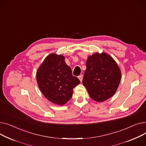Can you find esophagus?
Wrapping results in <instances>:
<instances>
[{
	"instance_id": "34e87169",
	"label": "esophagus",
	"mask_w": 146,
	"mask_h": 146,
	"mask_svg": "<svg viewBox=\"0 0 146 146\" xmlns=\"http://www.w3.org/2000/svg\"><path fill=\"white\" fill-rule=\"evenodd\" d=\"M82 78H83V76L82 75H81L78 76V78H79V80H80L81 82H82Z\"/></svg>"
}]
</instances>
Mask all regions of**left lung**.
I'll list each match as a JSON object with an SVG mask.
<instances>
[{"instance_id": "obj_1", "label": "left lung", "mask_w": 146, "mask_h": 146, "mask_svg": "<svg viewBox=\"0 0 146 146\" xmlns=\"http://www.w3.org/2000/svg\"><path fill=\"white\" fill-rule=\"evenodd\" d=\"M82 84L90 97L103 102L114 95L121 78V72L110 55L97 52L90 55L86 61Z\"/></svg>"}]
</instances>
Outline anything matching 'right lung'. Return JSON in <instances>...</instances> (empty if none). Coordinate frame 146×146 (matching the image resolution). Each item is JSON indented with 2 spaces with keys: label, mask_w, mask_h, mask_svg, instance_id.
Wrapping results in <instances>:
<instances>
[{
  "label": "right lung",
  "mask_w": 146,
  "mask_h": 146,
  "mask_svg": "<svg viewBox=\"0 0 146 146\" xmlns=\"http://www.w3.org/2000/svg\"><path fill=\"white\" fill-rule=\"evenodd\" d=\"M38 87L45 98L54 104L62 106L72 97L73 88L80 83L72 76L65 57L52 53L48 55L36 71Z\"/></svg>",
  "instance_id": "obj_1"
}]
</instances>
